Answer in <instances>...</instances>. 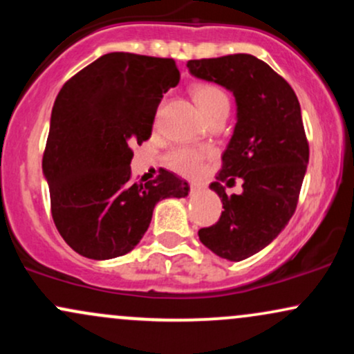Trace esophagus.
I'll list each match as a JSON object with an SVG mask.
<instances>
[{
  "instance_id": "esophagus-1",
  "label": "esophagus",
  "mask_w": 354,
  "mask_h": 354,
  "mask_svg": "<svg viewBox=\"0 0 354 354\" xmlns=\"http://www.w3.org/2000/svg\"><path fill=\"white\" fill-rule=\"evenodd\" d=\"M189 189H191V193H198V191L201 189V185H198V183H191Z\"/></svg>"
}]
</instances>
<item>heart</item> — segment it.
I'll return each mask as SVG.
<instances>
[{"label": "heart", "mask_w": 354, "mask_h": 354, "mask_svg": "<svg viewBox=\"0 0 354 354\" xmlns=\"http://www.w3.org/2000/svg\"><path fill=\"white\" fill-rule=\"evenodd\" d=\"M193 98L196 104L205 113V116H209L219 108H230L228 95L223 91L216 84L200 83L193 88ZM213 156L211 148H189L183 146L169 153L168 165L174 171L185 174V176H194L205 168V163Z\"/></svg>", "instance_id": "1"}]
</instances>
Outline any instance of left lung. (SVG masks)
I'll return each mask as SVG.
<instances>
[{
  "label": "left lung",
  "mask_w": 354,
  "mask_h": 354,
  "mask_svg": "<svg viewBox=\"0 0 354 354\" xmlns=\"http://www.w3.org/2000/svg\"><path fill=\"white\" fill-rule=\"evenodd\" d=\"M196 78L230 89L236 124L209 188L221 198V216L198 231L214 254L241 261L270 245L293 216L310 160L301 108L293 88L265 61L251 55L191 59ZM243 180V193L228 197L219 180Z\"/></svg>",
  "instance_id": "obj_1"
}]
</instances>
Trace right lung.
I'll return each mask as SVG.
<instances>
[{
    "label": "right lung",
    "mask_w": 354,
    "mask_h": 354,
    "mask_svg": "<svg viewBox=\"0 0 354 354\" xmlns=\"http://www.w3.org/2000/svg\"><path fill=\"white\" fill-rule=\"evenodd\" d=\"M180 83L169 58L108 53L59 89L51 111L43 173L51 214L68 246L89 259H111L135 248L165 198L189 186L160 169L131 181L133 149L149 140L163 93Z\"/></svg>",
    "instance_id": "right-lung-1"
}]
</instances>
